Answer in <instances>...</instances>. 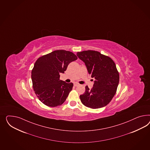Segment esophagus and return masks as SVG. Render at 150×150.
Segmentation results:
<instances>
[{
	"label": "esophagus",
	"mask_w": 150,
	"mask_h": 150,
	"mask_svg": "<svg viewBox=\"0 0 150 150\" xmlns=\"http://www.w3.org/2000/svg\"><path fill=\"white\" fill-rule=\"evenodd\" d=\"M79 86V84H78L77 83H74V86Z\"/></svg>",
	"instance_id": "obj_1"
}]
</instances>
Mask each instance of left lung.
<instances>
[{
    "label": "left lung",
    "instance_id": "1",
    "mask_svg": "<svg viewBox=\"0 0 150 150\" xmlns=\"http://www.w3.org/2000/svg\"><path fill=\"white\" fill-rule=\"evenodd\" d=\"M77 55L86 64L89 74L95 81L90 89L80 95L82 103L86 107L96 109L105 107L116 94L120 75L114 61L108 56L94 50L78 52Z\"/></svg>",
    "mask_w": 150,
    "mask_h": 150
}]
</instances>
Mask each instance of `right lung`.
<instances>
[{
    "mask_svg": "<svg viewBox=\"0 0 150 150\" xmlns=\"http://www.w3.org/2000/svg\"><path fill=\"white\" fill-rule=\"evenodd\" d=\"M77 59L73 52L58 50L42 56L36 61L32 71L33 90L39 100L49 107L64 103L72 89V83L60 79L69 63Z\"/></svg>",
    "mask_w": 150,
    "mask_h": 150,
    "instance_id": "1",
    "label": "right lung"
}]
</instances>
